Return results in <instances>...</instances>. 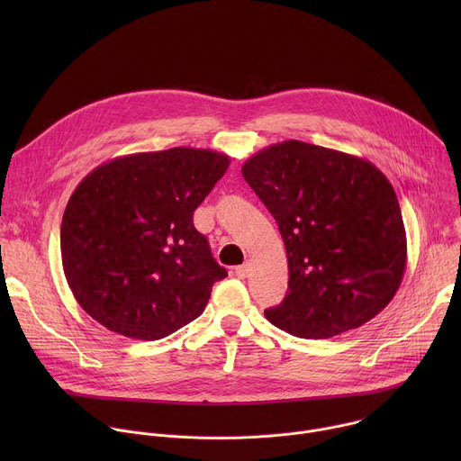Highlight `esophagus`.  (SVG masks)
I'll use <instances>...</instances> for the list:
<instances>
[{
	"label": "esophagus",
	"mask_w": 461,
	"mask_h": 461,
	"mask_svg": "<svg viewBox=\"0 0 461 461\" xmlns=\"http://www.w3.org/2000/svg\"><path fill=\"white\" fill-rule=\"evenodd\" d=\"M235 276L239 279H246L249 276V265H248V262H246V265H240V267L235 268Z\"/></svg>",
	"instance_id": "obj_1"
}]
</instances>
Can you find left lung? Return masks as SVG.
Returning a JSON list of instances; mask_svg holds the SVG:
<instances>
[{"mask_svg":"<svg viewBox=\"0 0 461 461\" xmlns=\"http://www.w3.org/2000/svg\"><path fill=\"white\" fill-rule=\"evenodd\" d=\"M242 176L277 221L288 292L265 312L281 330L326 339L374 319L407 268L396 191L368 160L299 140L255 153Z\"/></svg>","mask_w":461,"mask_h":461,"instance_id":"8db88e82","label":"left lung"}]
</instances>
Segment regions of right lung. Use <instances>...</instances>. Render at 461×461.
I'll list each match as a JSON object with an SVG mask.
<instances>
[{
	"instance_id": "obj_1",
	"label": "right lung",
	"mask_w": 461,
	"mask_h": 461,
	"mask_svg": "<svg viewBox=\"0 0 461 461\" xmlns=\"http://www.w3.org/2000/svg\"><path fill=\"white\" fill-rule=\"evenodd\" d=\"M228 166L213 149L171 148L113 158L77 185L61 219V265L95 321L157 341L204 312L228 274L193 212Z\"/></svg>"
}]
</instances>
